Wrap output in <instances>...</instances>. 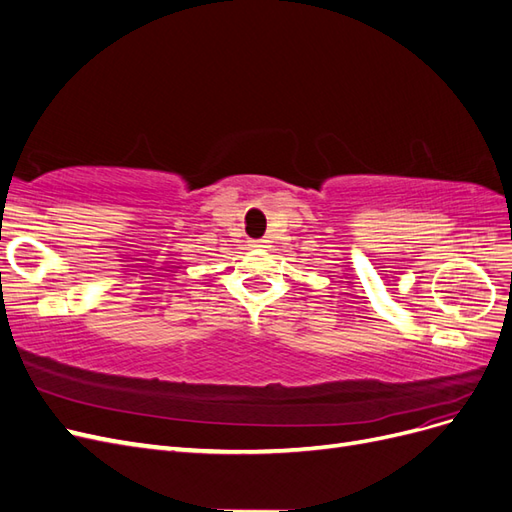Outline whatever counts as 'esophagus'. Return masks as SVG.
<instances>
[{
  "instance_id": "esophagus-1",
  "label": "esophagus",
  "mask_w": 512,
  "mask_h": 512,
  "mask_svg": "<svg viewBox=\"0 0 512 512\" xmlns=\"http://www.w3.org/2000/svg\"><path fill=\"white\" fill-rule=\"evenodd\" d=\"M265 243H267L265 239H256V241H252V245H254V247H265Z\"/></svg>"
}]
</instances>
